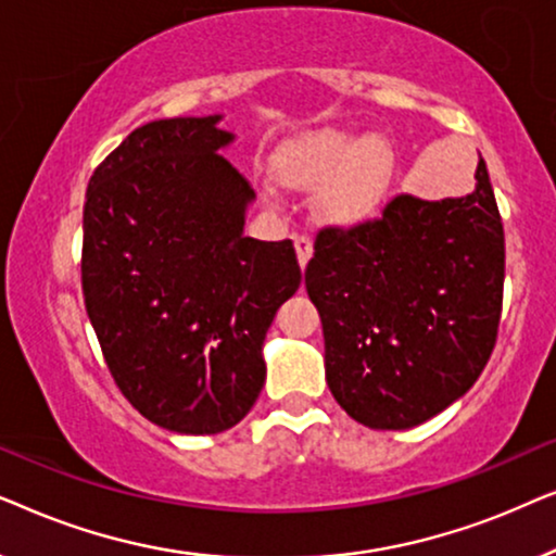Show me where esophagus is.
<instances>
[{"label":"esophagus","instance_id":"34e87169","mask_svg":"<svg viewBox=\"0 0 556 556\" xmlns=\"http://www.w3.org/2000/svg\"><path fill=\"white\" fill-rule=\"evenodd\" d=\"M295 257H299V265H301V270H306V265H308V261H311V255H314V242H311L308 238H295Z\"/></svg>","mask_w":556,"mask_h":556}]
</instances>
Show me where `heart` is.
Wrapping results in <instances>:
<instances>
[{"instance_id":"obj_1","label":"heart","mask_w":556,"mask_h":556,"mask_svg":"<svg viewBox=\"0 0 556 556\" xmlns=\"http://www.w3.org/2000/svg\"><path fill=\"white\" fill-rule=\"evenodd\" d=\"M273 174L283 187L316 189L314 215L329 227L367 225L384 210L394 177L390 141L379 134L311 128L280 143Z\"/></svg>"}]
</instances>
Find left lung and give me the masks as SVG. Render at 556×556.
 Wrapping results in <instances>:
<instances>
[{
	"label": "left lung",
	"instance_id": "8db88e82",
	"mask_svg": "<svg viewBox=\"0 0 556 556\" xmlns=\"http://www.w3.org/2000/svg\"><path fill=\"white\" fill-rule=\"evenodd\" d=\"M306 291L333 400L371 430L415 428L463 397L496 344L504 225L478 154L476 189L400 194L375 223L318 232Z\"/></svg>",
	"mask_w": 556,
	"mask_h": 556
}]
</instances>
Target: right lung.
I'll use <instances>...</instances> for the list:
<instances>
[{
    "mask_svg": "<svg viewBox=\"0 0 556 556\" xmlns=\"http://www.w3.org/2000/svg\"><path fill=\"white\" fill-rule=\"evenodd\" d=\"M225 116L151 121L105 156L83 210V295L126 400L179 435L230 430L265 384L263 341L301 286L291 240L245 238L255 192Z\"/></svg>",
    "mask_w": 556,
    "mask_h": 556,
    "instance_id": "right-lung-1",
    "label": "right lung"
}]
</instances>
